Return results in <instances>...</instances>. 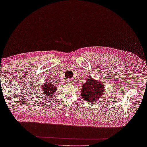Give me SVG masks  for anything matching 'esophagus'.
Here are the masks:
<instances>
[{
  "label": "esophagus",
  "instance_id": "esophagus-1",
  "mask_svg": "<svg viewBox=\"0 0 147 147\" xmlns=\"http://www.w3.org/2000/svg\"><path fill=\"white\" fill-rule=\"evenodd\" d=\"M68 81H69V82H71V83H74V81H73V80H71V79H69V80H68Z\"/></svg>",
  "mask_w": 147,
  "mask_h": 147
}]
</instances>
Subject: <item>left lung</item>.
I'll return each mask as SVG.
<instances>
[{
	"mask_svg": "<svg viewBox=\"0 0 147 147\" xmlns=\"http://www.w3.org/2000/svg\"><path fill=\"white\" fill-rule=\"evenodd\" d=\"M104 90L103 83L88 77L86 83L82 85L81 96L86 101L94 102L104 96Z\"/></svg>",
	"mask_w": 147,
	"mask_h": 147,
	"instance_id": "obj_1",
	"label": "left lung"
}]
</instances>
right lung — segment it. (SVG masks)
Masks as SVG:
<instances>
[{"instance_id":"obj_1","label":"right lung","mask_w":147,"mask_h":147,"mask_svg":"<svg viewBox=\"0 0 147 147\" xmlns=\"http://www.w3.org/2000/svg\"><path fill=\"white\" fill-rule=\"evenodd\" d=\"M41 92H43V97H46L47 98H51L55 93L57 90V87L51 82H45L43 85L41 86Z\"/></svg>"}]
</instances>
